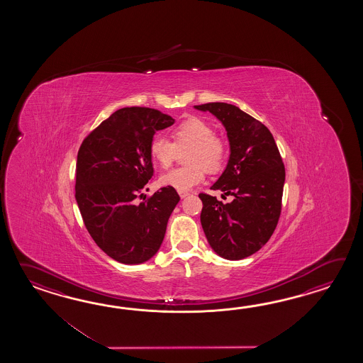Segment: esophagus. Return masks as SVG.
I'll use <instances>...</instances> for the list:
<instances>
[{
    "instance_id": "obj_1",
    "label": "esophagus",
    "mask_w": 363,
    "mask_h": 363,
    "mask_svg": "<svg viewBox=\"0 0 363 363\" xmlns=\"http://www.w3.org/2000/svg\"><path fill=\"white\" fill-rule=\"evenodd\" d=\"M179 196H180L182 199H185L186 196H189V192H179Z\"/></svg>"
}]
</instances>
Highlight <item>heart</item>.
<instances>
[{
  "instance_id": "obj_1",
  "label": "heart",
  "mask_w": 363,
  "mask_h": 363,
  "mask_svg": "<svg viewBox=\"0 0 363 363\" xmlns=\"http://www.w3.org/2000/svg\"><path fill=\"white\" fill-rule=\"evenodd\" d=\"M174 141L162 135H155L150 140L149 153L153 162L167 169L177 152L182 147H191L186 155V162L189 166L178 167L163 174L160 183L170 186L179 192L191 191L193 186L201 184L205 179V169L218 171L225 158V145L223 141L216 136L214 128L200 118H189L174 127Z\"/></svg>"
}]
</instances>
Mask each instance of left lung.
Instances as JSON below:
<instances>
[{
    "mask_svg": "<svg viewBox=\"0 0 363 363\" xmlns=\"http://www.w3.org/2000/svg\"><path fill=\"white\" fill-rule=\"evenodd\" d=\"M223 124L230 157L210 189L233 196L228 203L201 193V225L208 245L224 259L255 255L275 231L281 211L286 169L269 128L241 108L224 102L193 106Z\"/></svg>",
    "mask_w": 363,
    "mask_h": 363,
    "instance_id": "1",
    "label": "left lung"
}]
</instances>
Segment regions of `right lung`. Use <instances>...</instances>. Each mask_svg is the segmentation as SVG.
<instances>
[{"mask_svg":"<svg viewBox=\"0 0 363 363\" xmlns=\"http://www.w3.org/2000/svg\"><path fill=\"white\" fill-rule=\"evenodd\" d=\"M174 123L155 108H119L79 149L77 206L94 242L116 262H147L162 245L178 192L163 186L145 202L136 199L155 172L150 140Z\"/></svg>","mask_w":363,"mask_h":363,"instance_id":"right-lung-1","label":"right lung"}]
</instances>
